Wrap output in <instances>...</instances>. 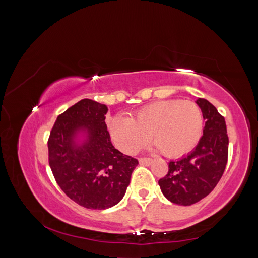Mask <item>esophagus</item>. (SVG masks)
<instances>
[{
  "instance_id": "esophagus-1",
  "label": "esophagus",
  "mask_w": 258,
  "mask_h": 258,
  "mask_svg": "<svg viewBox=\"0 0 258 258\" xmlns=\"http://www.w3.org/2000/svg\"><path fill=\"white\" fill-rule=\"evenodd\" d=\"M139 162L142 165H150L151 163H152V160L148 159V158H141V159H139Z\"/></svg>"
}]
</instances>
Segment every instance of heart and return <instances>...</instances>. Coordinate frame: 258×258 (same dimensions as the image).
<instances>
[{
    "label": "heart",
    "instance_id": "obj_1",
    "mask_svg": "<svg viewBox=\"0 0 258 258\" xmlns=\"http://www.w3.org/2000/svg\"><path fill=\"white\" fill-rule=\"evenodd\" d=\"M204 117L191 100H161L141 108L132 118L114 117L109 134L126 154L138 152L149 142L168 158H179L192 150L203 134Z\"/></svg>",
    "mask_w": 258,
    "mask_h": 258
}]
</instances>
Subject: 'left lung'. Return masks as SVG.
Segmentation results:
<instances>
[{
	"instance_id": "left-lung-1",
	"label": "left lung",
	"mask_w": 258,
	"mask_h": 258,
	"mask_svg": "<svg viewBox=\"0 0 258 258\" xmlns=\"http://www.w3.org/2000/svg\"><path fill=\"white\" fill-rule=\"evenodd\" d=\"M196 103L206 120L204 135L188 155L171 161L168 173L159 180L165 198L180 206H191L208 196L223 176L228 159L225 118L207 99Z\"/></svg>"
}]
</instances>
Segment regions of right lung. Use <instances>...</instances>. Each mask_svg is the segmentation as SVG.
Masks as SVG:
<instances>
[{"label":"right lung","instance_id":"1","mask_svg":"<svg viewBox=\"0 0 258 258\" xmlns=\"http://www.w3.org/2000/svg\"><path fill=\"white\" fill-rule=\"evenodd\" d=\"M107 106L82 99L60 114L48 140L49 165L75 203L104 210L117 205L139 164L114 148L105 123ZM83 140H78L79 136Z\"/></svg>","mask_w":258,"mask_h":258}]
</instances>
